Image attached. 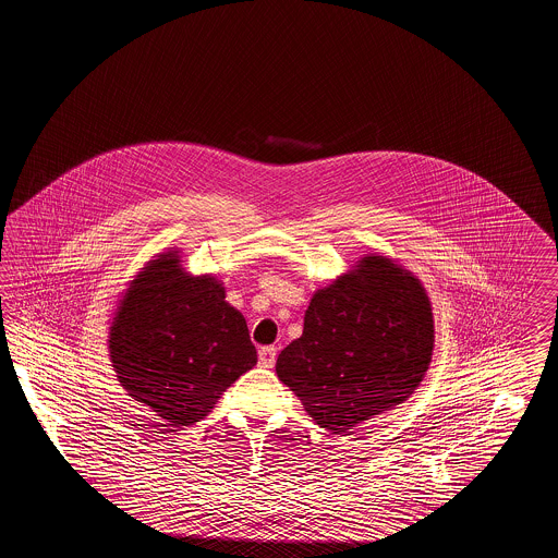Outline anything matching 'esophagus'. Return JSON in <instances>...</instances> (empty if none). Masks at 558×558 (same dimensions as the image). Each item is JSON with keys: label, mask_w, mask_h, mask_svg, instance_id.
Here are the masks:
<instances>
[{"label": "esophagus", "mask_w": 558, "mask_h": 558, "mask_svg": "<svg viewBox=\"0 0 558 558\" xmlns=\"http://www.w3.org/2000/svg\"><path fill=\"white\" fill-rule=\"evenodd\" d=\"M276 355H278L276 347H262V349H259V366H264V368H274V364H276Z\"/></svg>", "instance_id": "34e87169"}]
</instances>
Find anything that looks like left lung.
Wrapping results in <instances>:
<instances>
[{
	"label": "left lung",
	"mask_w": 558,
	"mask_h": 558,
	"mask_svg": "<svg viewBox=\"0 0 558 558\" xmlns=\"http://www.w3.org/2000/svg\"><path fill=\"white\" fill-rule=\"evenodd\" d=\"M433 341L418 278L368 255L312 296L303 335L280 351L276 374L322 428L341 435L414 393Z\"/></svg>",
	"instance_id": "8db88e82"
}]
</instances>
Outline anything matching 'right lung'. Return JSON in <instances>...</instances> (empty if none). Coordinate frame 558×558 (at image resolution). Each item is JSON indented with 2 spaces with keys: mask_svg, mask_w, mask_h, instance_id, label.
I'll list each match as a JSON object with an SVG mask.
<instances>
[{
  "mask_svg": "<svg viewBox=\"0 0 558 558\" xmlns=\"http://www.w3.org/2000/svg\"><path fill=\"white\" fill-rule=\"evenodd\" d=\"M119 383L173 426L203 421L221 393L257 364L246 322L213 276H190L178 251L144 267L108 337Z\"/></svg>",
  "mask_w": 558,
  "mask_h": 558,
  "instance_id": "add662e5",
  "label": "right lung"
}]
</instances>
